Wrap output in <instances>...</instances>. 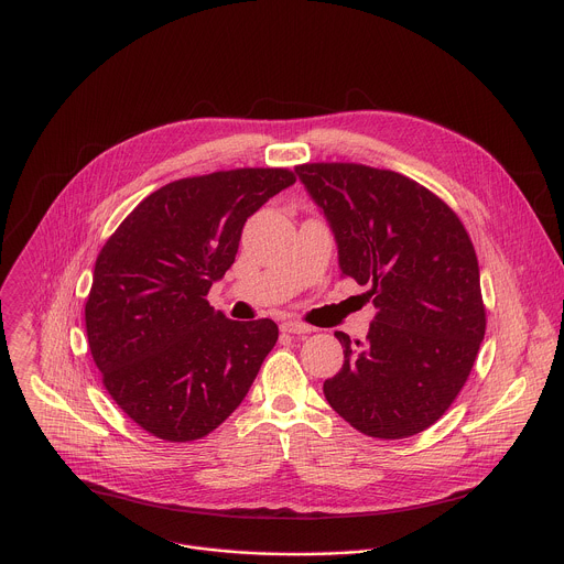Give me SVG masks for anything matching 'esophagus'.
Segmentation results:
<instances>
[{
	"mask_svg": "<svg viewBox=\"0 0 564 564\" xmlns=\"http://www.w3.org/2000/svg\"><path fill=\"white\" fill-rule=\"evenodd\" d=\"M282 330H284V333H291V335H306V333H311L313 328H311L308 324H304V322L291 319V322H284V324H282Z\"/></svg>",
	"mask_w": 564,
	"mask_h": 564,
	"instance_id": "esophagus-1",
	"label": "esophagus"
}]
</instances>
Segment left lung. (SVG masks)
Instances as JSON below:
<instances>
[{"label": "left lung", "mask_w": 564, "mask_h": 564, "mask_svg": "<svg viewBox=\"0 0 564 564\" xmlns=\"http://www.w3.org/2000/svg\"><path fill=\"white\" fill-rule=\"evenodd\" d=\"M295 172L330 223L341 278L377 308L366 341L335 333L344 366L324 381L326 401L368 436H414L454 403L485 335L469 234L447 203L403 174L359 163Z\"/></svg>", "instance_id": "left-lung-1"}]
</instances>
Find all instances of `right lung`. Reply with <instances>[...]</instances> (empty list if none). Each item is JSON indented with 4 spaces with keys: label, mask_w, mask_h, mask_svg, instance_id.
I'll return each mask as SVG.
<instances>
[{
    "label": "right lung",
    "mask_w": 564,
    "mask_h": 564,
    "mask_svg": "<svg viewBox=\"0 0 564 564\" xmlns=\"http://www.w3.org/2000/svg\"><path fill=\"white\" fill-rule=\"evenodd\" d=\"M293 183L286 167L181 178L104 245L86 302L90 352L110 397L152 436L214 432L275 346L273 319L234 322L207 293L234 264L247 218Z\"/></svg>",
    "instance_id": "right-lung-1"
}]
</instances>
